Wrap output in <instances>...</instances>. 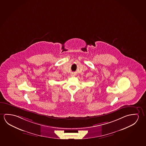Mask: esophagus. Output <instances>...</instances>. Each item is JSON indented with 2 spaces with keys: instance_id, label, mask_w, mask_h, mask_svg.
<instances>
[{
  "instance_id": "1",
  "label": "esophagus",
  "mask_w": 146,
  "mask_h": 146,
  "mask_svg": "<svg viewBox=\"0 0 146 146\" xmlns=\"http://www.w3.org/2000/svg\"><path fill=\"white\" fill-rule=\"evenodd\" d=\"M72 75H73V76H74V74H72Z\"/></svg>"
}]
</instances>
